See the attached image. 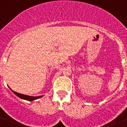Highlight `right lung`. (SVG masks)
<instances>
[{
  "label": "right lung",
  "instance_id": "add662e5",
  "mask_svg": "<svg viewBox=\"0 0 127 127\" xmlns=\"http://www.w3.org/2000/svg\"><path fill=\"white\" fill-rule=\"evenodd\" d=\"M8 87L10 88L9 86H8ZM10 90L12 91V92L15 94V95L17 96L23 100H28V101H32V100H34L38 99V98L42 97V96H44L43 95V96H32L26 95H23V94H21V93H19L15 92V91H12L11 89H10Z\"/></svg>",
  "mask_w": 127,
  "mask_h": 127
}]
</instances>
